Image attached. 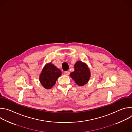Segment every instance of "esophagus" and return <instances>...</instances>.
Segmentation results:
<instances>
[{"mask_svg": "<svg viewBox=\"0 0 132 132\" xmlns=\"http://www.w3.org/2000/svg\"><path fill=\"white\" fill-rule=\"evenodd\" d=\"M64 75H65L66 76H68V75H69V71H65L64 72Z\"/></svg>", "mask_w": 132, "mask_h": 132, "instance_id": "obj_1", "label": "esophagus"}]
</instances>
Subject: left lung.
I'll return each mask as SVG.
<instances>
[{
    "mask_svg": "<svg viewBox=\"0 0 132 132\" xmlns=\"http://www.w3.org/2000/svg\"><path fill=\"white\" fill-rule=\"evenodd\" d=\"M75 70L70 74V77L79 86L86 84L90 78V71L86 64L77 61L74 65Z\"/></svg>",
    "mask_w": 132,
    "mask_h": 132,
    "instance_id": "left-lung-1",
    "label": "left lung"
}]
</instances>
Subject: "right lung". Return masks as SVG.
<instances>
[{
	"instance_id": "obj_1",
	"label": "right lung",
	"mask_w": 132,
	"mask_h": 132,
	"mask_svg": "<svg viewBox=\"0 0 132 132\" xmlns=\"http://www.w3.org/2000/svg\"><path fill=\"white\" fill-rule=\"evenodd\" d=\"M61 75V70L50 63L46 64L43 68L39 80L44 88L50 89L55 85L56 80Z\"/></svg>"
}]
</instances>
